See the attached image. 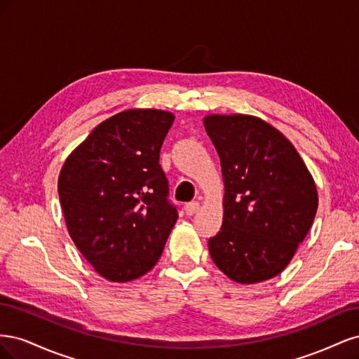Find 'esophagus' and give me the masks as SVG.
<instances>
[{"instance_id":"1","label":"esophagus","mask_w":359,"mask_h":359,"mask_svg":"<svg viewBox=\"0 0 359 359\" xmlns=\"http://www.w3.org/2000/svg\"><path fill=\"white\" fill-rule=\"evenodd\" d=\"M184 211H186L187 215H193L199 211V202H189L184 206Z\"/></svg>"}]
</instances>
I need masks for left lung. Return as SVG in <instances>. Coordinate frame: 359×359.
Masks as SVG:
<instances>
[{
    "instance_id": "obj_1",
    "label": "left lung",
    "mask_w": 359,
    "mask_h": 359,
    "mask_svg": "<svg viewBox=\"0 0 359 359\" xmlns=\"http://www.w3.org/2000/svg\"><path fill=\"white\" fill-rule=\"evenodd\" d=\"M206 133L224 182L223 224L208 247L236 283L278 276L307 236L318 211L316 184L289 140L252 115H208Z\"/></svg>"
}]
</instances>
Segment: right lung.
Listing matches in <instances>:
<instances>
[{
	"label": "right lung",
	"instance_id": "right-lung-1",
	"mask_svg": "<svg viewBox=\"0 0 359 359\" xmlns=\"http://www.w3.org/2000/svg\"><path fill=\"white\" fill-rule=\"evenodd\" d=\"M173 119L158 109L119 112L64 161L58 194L67 231L106 280L126 283L153 269L178 220L158 163Z\"/></svg>",
	"mask_w": 359,
	"mask_h": 359
}]
</instances>
